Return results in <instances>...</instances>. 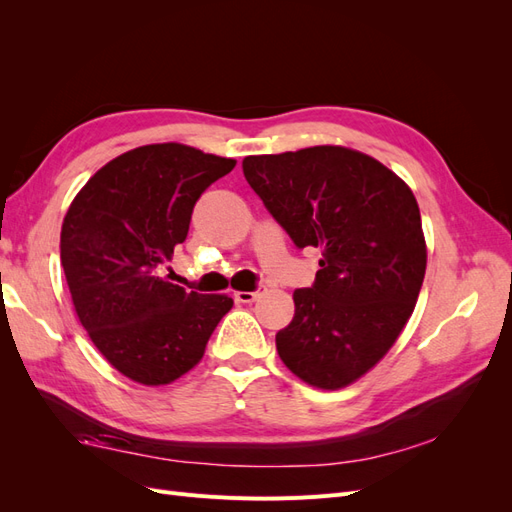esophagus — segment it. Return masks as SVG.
<instances>
[{"instance_id":"34e87169","label":"esophagus","mask_w":512,"mask_h":512,"mask_svg":"<svg viewBox=\"0 0 512 512\" xmlns=\"http://www.w3.org/2000/svg\"><path fill=\"white\" fill-rule=\"evenodd\" d=\"M265 294V286H258L254 292H235V301L239 303H252Z\"/></svg>"}]
</instances>
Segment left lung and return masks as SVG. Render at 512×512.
<instances>
[{"label":"left lung","mask_w":512,"mask_h":512,"mask_svg":"<svg viewBox=\"0 0 512 512\" xmlns=\"http://www.w3.org/2000/svg\"><path fill=\"white\" fill-rule=\"evenodd\" d=\"M243 175L299 250H322L312 288L292 294L277 354L307 384L342 389L389 352L421 292L416 198L378 160L331 145L247 156Z\"/></svg>","instance_id":"obj_1"}]
</instances>
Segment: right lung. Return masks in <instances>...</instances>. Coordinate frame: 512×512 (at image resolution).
<instances>
[{
	"label": "right lung",
	"mask_w": 512,
	"mask_h": 512,
	"mask_svg": "<svg viewBox=\"0 0 512 512\" xmlns=\"http://www.w3.org/2000/svg\"><path fill=\"white\" fill-rule=\"evenodd\" d=\"M235 160L164 143L102 166L61 226V265L91 342L123 376L168 384L200 359L228 314L226 294H198L156 273L188 237L196 200Z\"/></svg>",
	"instance_id": "add662e5"
}]
</instances>
